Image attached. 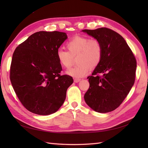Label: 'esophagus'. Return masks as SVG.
<instances>
[{"instance_id":"esophagus-1","label":"esophagus","mask_w":148,"mask_h":148,"mask_svg":"<svg viewBox=\"0 0 148 148\" xmlns=\"http://www.w3.org/2000/svg\"><path fill=\"white\" fill-rule=\"evenodd\" d=\"M80 81H81V79H79V78H75L74 79V82L75 83H78Z\"/></svg>"}]
</instances>
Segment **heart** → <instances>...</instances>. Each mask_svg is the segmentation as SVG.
<instances>
[{"label": "heart", "instance_id": "1", "mask_svg": "<svg viewBox=\"0 0 148 148\" xmlns=\"http://www.w3.org/2000/svg\"><path fill=\"white\" fill-rule=\"evenodd\" d=\"M68 51L59 49L57 51V59L60 65L68 69L72 64L73 58L78 64L66 71L67 75L76 78L86 75L89 69H94L100 64L103 49L101 42L97 39L76 36L66 42Z\"/></svg>", "mask_w": 148, "mask_h": 148}]
</instances>
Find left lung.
<instances>
[{"label":"left lung","mask_w":148,"mask_h":148,"mask_svg":"<svg viewBox=\"0 0 148 148\" xmlns=\"http://www.w3.org/2000/svg\"><path fill=\"white\" fill-rule=\"evenodd\" d=\"M82 31L99 40L103 49L100 64L88 77L89 88L84 101L97 112H109L119 107L133 86L135 57L123 38L113 30L100 28Z\"/></svg>","instance_id":"left-lung-1"}]
</instances>
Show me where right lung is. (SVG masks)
<instances>
[{"label": "right lung", "instance_id": "add662e5", "mask_svg": "<svg viewBox=\"0 0 148 148\" xmlns=\"http://www.w3.org/2000/svg\"><path fill=\"white\" fill-rule=\"evenodd\" d=\"M66 39L65 33L39 31L13 53L11 83L21 104L31 112L50 115L64 104L73 79L69 75H60L62 69L57 51Z\"/></svg>", "mask_w": 148, "mask_h": 148}]
</instances>
